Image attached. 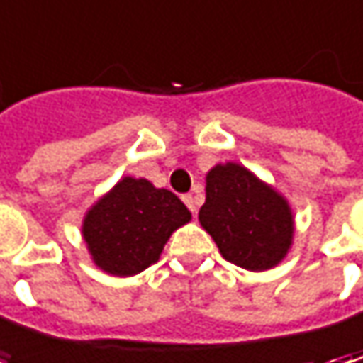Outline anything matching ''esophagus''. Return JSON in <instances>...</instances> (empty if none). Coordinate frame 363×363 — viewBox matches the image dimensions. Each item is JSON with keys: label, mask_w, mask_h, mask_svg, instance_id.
Returning <instances> with one entry per match:
<instances>
[{"label": "esophagus", "mask_w": 363, "mask_h": 363, "mask_svg": "<svg viewBox=\"0 0 363 363\" xmlns=\"http://www.w3.org/2000/svg\"><path fill=\"white\" fill-rule=\"evenodd\" d=\"M182 200H184V203L189 208V212H191V214H196V200H194V196H191V194H186Z\"/></svg>", "instance_id": "1"}]
</instances>
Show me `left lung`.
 Segmentation results:
<instances>
[{"instance_id": "obj_1", "label": "left lung", "mask_w": 363, "mask_h": 363, "mask_svg": "<svg viewBox=\"0 0 363 363\" xmlns=\"http://www.w3.org/2000/svg\"><path fill=\"white\" fill-rule=\"evenodd\" d=\"M200 224L220 255L246 271H267L293 244V212L285 198L238 163H218L206 175Z\"/></svg>"}]
</instances>
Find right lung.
<instances>
[{"mask_svg":"<svg viewBox=\"0 0 363 363\" xmlns=\"http://www.w3.org/2000/svg\"><path fill=\"white\" fill-rule=\"evenodd\" d=\"M189 220V210L174 191L143 177H123L86 212L82 236L99 269L131 277L157 262L172 232Z\"/></svg>","mask_w":363,"mask_h":363,"instance_id":"right-lung-1","label":"right lung"}]
</instances>
